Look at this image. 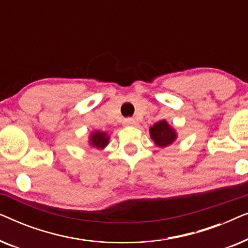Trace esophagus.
Segmentation results:
<instances>
[{
	"label": "esophagus",
	"mask_w": 248,
	"mask_h": 248,
	"mask_svg": "<svg viewBox=\"0 0 248 248\" xmlns=\"http://www.w3.org/2000/svg\"><path fill=\"white\" fill-rule=\"evenodd\" d=\"M124 125H126V126H134L135 124H137V122L133 118H125L124 120Z\"/></svg>",
	"instance_id": "obj_1"
}]
</instances>
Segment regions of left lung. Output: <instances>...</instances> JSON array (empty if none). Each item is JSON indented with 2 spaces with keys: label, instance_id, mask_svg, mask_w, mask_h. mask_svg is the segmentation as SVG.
Returning <instances> with one entry per match:
<instances>
[{
  "label": "left lung",
  "instance_id": "1",
  "mask_svg": "<svg viewBox=\"0 0 248 248\" xmlns=\"http://www.w3.org/2000/svg\"><path fill=\"white\" fill-rule=\"evenodd\" d=\"M150 137L158 147L165 148L170 145L176 140L177 133L167 122L162 120L150 127Z\"/></svg>",
  "mask_w": 248,
  "mask_h": 248
}]
</instances>
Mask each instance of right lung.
Instances as JSON below:
<instances>
[{"label":"right lung","instance_id":"obj_1","mask_svg":"<svg viewBox=\"0 0 248 248\" xmlns=\"http://www.w3.org/2000/svg\"><path fill=\"white\" fill-rule=\"evenodd\" d=\"M109 141V135L106 132H100V131H93L90 135V144L93 148L97 149H104L108 144Z\"/></svg>","mask_w":248,"mask_h":248}]
</instances>
